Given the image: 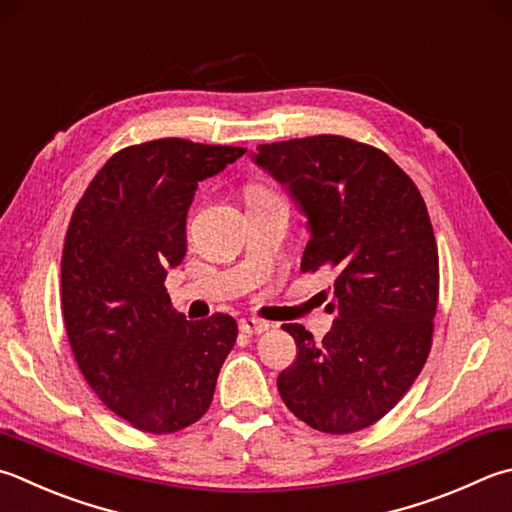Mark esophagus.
<instances>
[{
    "label": "esophagus",
    "instance_id": "obj_1",
    "mask_svg": "<svg viewBox=\"0 0 512 512\" xmlns=\"http://www.w3.org/2000/svg\"><path fill=\"white\" fill-rule=\"evenodd\" d=\"M238 327H240V332H245V334H263L269 330V325L265 321H256V318H240Z\"/></svg>",
    "mask_w": 512,
    "mask_h": 512
}]
</instances>
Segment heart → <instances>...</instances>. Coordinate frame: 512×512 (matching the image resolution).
Here are the masks:
<instances>
[{
  "instance_id": "b5f03b06",
  "label": "heart",
  "mask_w": 512,
  "mask_h": 512,
  "mask_svg": "<svg viewBox=\"0 0 512 512\" xmlns=\"http://www.w3.org/2000/svg\"><path fill=\"white\" fill-rule=\"evenodd\" d=\"M265 194V191H260V189H252V191H249V196H263Z\"/></svg>"
}]
</instances>
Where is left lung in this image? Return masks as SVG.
<instances>
[{"instance_id":"left-lung-1","label":"left lung","mask_w":512,"mask_h":512,"mask_svg":"<svg viewBox=\"0 0 512 512\" xmlns=\"http://www.w3.org/2000/svg\"><path fill=\"white\" fill-rule=\"evenodd\" d=\"M267 171L307 220L301 269L327 272L336 310L321 343L303 325L278 392L298 419L330 435L372 426L417 379L432 343L439 256L426 202L383 151L341 136L260 144Z\"/></svg>"}]
</instances>
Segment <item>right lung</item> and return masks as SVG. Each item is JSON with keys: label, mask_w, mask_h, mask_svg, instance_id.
<instances>
[{"label": "right lung", "mask_w": 512, "mask_h": 512, "mask_svg": "<svg viewBox=\"0 0 512 512\" xmlns=\"http://www.w3.org/2000/svg\"><path fill=\"white\" fill-rule=\"evenodd\" d=\"M243 153L180 138L122 149L73 211L62 254L66 334L86 383L138 430L167 435L198 421L236 343L234 318L187 321L165 278L187 254L198 182Z\"/></svg>", "instance_id": "obj_1"}]
</instances>
